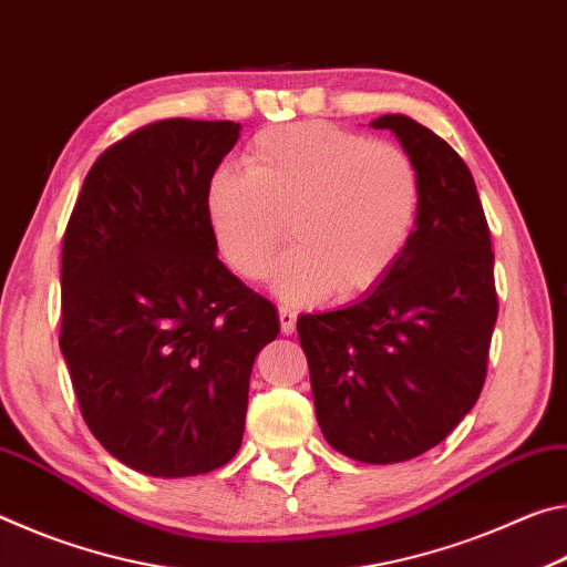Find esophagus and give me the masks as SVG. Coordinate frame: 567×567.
<instances>
[{
  "instance_id": "1",
  "label": "esophagus",
  "mask_w": 567,
  "mask_h": 567,
  "mask_svg": "<svg viewBox=\"0 0 567 567\" xmlns=\"http://www.w3.org/2000/svg\"><path fill=\"white\" fill-rule=\"evenodd\" d=\"M280 328H282V334H292L295 328H297V315L292 310H287V307H280Z\"/></svg>"
}]
</instances>
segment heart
I'll use <instances>...</instances> for the list:
<instances>
[{
  "mask_svg": "<svg viewBox=\"0 0 567 567\" xmlns=\"http://www.w3.org/2000/svg\"><path fill=\"white\" fill-rule=\"evenodd\" d=\"M420 169L405 150L328 122L267 127L245 150V169L207 179L205 213L223 260L239 277L272 272L285 305L324 295L350 300L398 265L415 235Z\"/></svg>",
  "mask_w": 567,
  "mask_h": 567,
  "instance_id": "obj_1",
  "label": "heart"
}]
</instances>
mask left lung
Here are the masks:
<instances>
[{
  "label": "left lung",
  "instance_id": "1",
  "mask_svg": "<svg viewBox=\"0 0 567 567\" xmlns=\"http://www.w3.org/2000/svg\"><path fill=\"white\" fill-rule=\"evenodd\" d=\"M420 169L415 235L360 300L302 315L320 430L358 463L412 460L453 433L480 398L497 320L495 255L475 179L457 152L408 114H382Z\"/></svg>",
  "mask_w": 567,
  "mask_h": 567
}]
</instances>
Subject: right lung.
Returning a JSON list of instances; mask_svg holds the SVG:
<instances>
[{
    "mask_svg": "<svg viewBox=\"0 0 567 567\" xmlns=\"http://www.w3.org/2000/svg\"><path fill=\"white\" fill-rule=\"evenodd\" d=\"M237 122L162 120L94 162L62 245V334L82 417L122 465L213 473L243 445L272 302L219 262L205 187Z\"/></svg>",
    "mask_w": 567,
    "mask_h": 567,
    "instance_id": "obj_1",
    "label": "right lung"
}]
</instances>
